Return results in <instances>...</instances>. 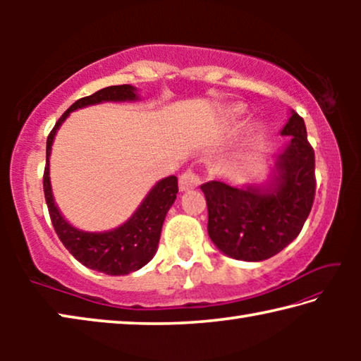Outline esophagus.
I'll list each match as a JSON object with an SVG mask.
<instances>
[{
    "label": "esophagus",
    "instance_id": "obj_1",
    "mask_svg": "<svg viewBox=\"0 0 361 361\" xmlns=\"http://www.w3.org/2000/svg\"><path fill=\"white\" fill-rule=\"evenodd\" d=\"M200 183H202V176L199 173H195L194 170H186L180 175V189L181 191H189V189L197 188Z\"/></svg>",
    "mask_w": 361,
    "mask_h": 361
}]
</instances>
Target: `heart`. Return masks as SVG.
<instances>
[{"label": "heart", "instance_id": "1", "mask_svg": "<svg viewBox=\"0 0 361 361\" xmlns=\"http://www.w3.org/2000/svg\"><path fill=\"white\" fill-rule=\"evenodd\" d=\"M243 114H245V106L243 105H234V106H229L228 109L224 111V119L228 124L231 126H235L239 124L242 121Z\"/></svg>", "mask_w": 361, "mask_h": 361}]
</instances>
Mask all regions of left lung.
I'll list each match as a JSON object with an SVG mask.
<instances>
[{
  "mask_svg": "<svg viewBox=\"0 0 361 361\" xmlns=\"http://www.w3.org/2000/svg\"><path fill=\"white\" fill-rule=\"evenodd\" d=\"M291 137L277 157V176L269 188H232L223 181L200 186L209 209V235L224 255L262 261L296 239L312 210L315 154L304 119L291 111L282 129Z\"/></svg>",
  "mask_w": 361,
  "mask_h": 361,
  "instance_id": "1",
  "label": "left lung"
}]
</instances>
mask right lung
Listing matches in <instances>:
<instances>
[{
    "label": "right lung",
    "mask_w": 361,
    "mask_h": 361,
    "mask_svg": "<svg viewBox=\"0 0 361 361\" xmlns=\"http://www.w3.org/2000/svg\"><path fill=\"white\" fill-rule=\"evenodd\" d=\"M135 90L137 89H133L129 84L109 85L92 95L79 99L56 122L54 129L49 133L46 145V169L44 176H42V188H44V197L54 229L65 248L81 264L94 269V271L108 274V276H127V274L138 271L140 267L148 264L152 259L159 239H161L164 219H166L167 212L175 202L176 192H178V178L172 175L159 181L146 195L129 221H126L119 228L106 232H84L73 228L54 202L51 180H49V156H51L52 142L59 127L71 111L102 102L138 100Z\"/></svg>",
    "instance_id": "right-lung-1"
}]
</instances>
